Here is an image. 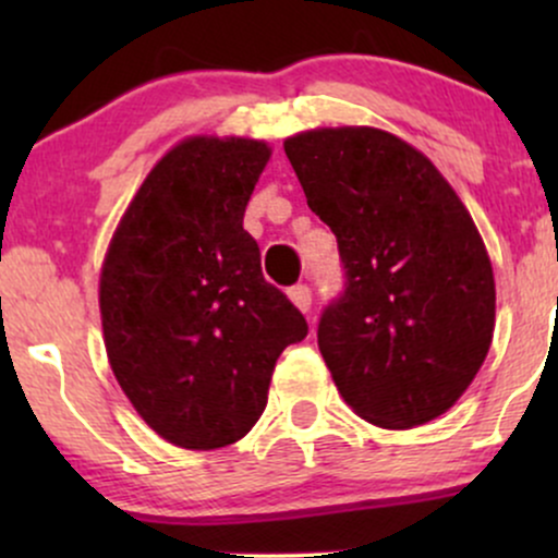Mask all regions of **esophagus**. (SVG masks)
I'll return each mask as SVG.
<instances>
[{"instance_id":"obj_1","label":"esophagus","mask_w":558,"mask_h":558,"mask_svg":"<svg viewBox=\"0 0 558 558\" xmlns=\"http://www.w3.org/2000/svg\"><path fill=\"white\" fill-rule=\"evenodd\" d=\"M288 299L293 301V306H296L299 312H310L312 310V288L310 286H293L291 291H288Z\"/></svg>"}]
</instances>
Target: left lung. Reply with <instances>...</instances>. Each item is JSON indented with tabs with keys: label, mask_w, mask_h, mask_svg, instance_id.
<instances>
[{
	"label": "left lung",
	"mask_w": 558,
	"mask_h": 558,
	"mask_svg": "<svg viewBox=\"0 0 558 558\" xmlns=\"http://www.w3.org/2000/svg\"><path fill=\"white\" fill-rule=\"evenodd\" d=\"M283 149L345 267L343 296L317 328L338 393L386 430L440 417L475 380L496 328L475 220L430 159L383 128H315Z\"/></svg>",
	"instance_id": "1"
}]
</instances>
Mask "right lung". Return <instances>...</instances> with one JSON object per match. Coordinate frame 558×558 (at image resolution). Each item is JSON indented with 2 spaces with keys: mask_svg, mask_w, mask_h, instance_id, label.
<instances>
[{
  "mask_svg": "<svg viewBox=\"0 0 558 558\" xmlns=\"http://www.w3.org/2000/svg\"><path fill=\"white\" fill-rule=\"evenodd\" d=\"M270 144L178 141L114 228L99 275L107 360L138 417L172 446L241 440L306 319L262 275L243 213Z\"/></svg>",
  "mask_w": 558,
  "mask_h": 558,
  "instance_id": "right-lung-1",
  "label": "right lung"
}]
</instances>
